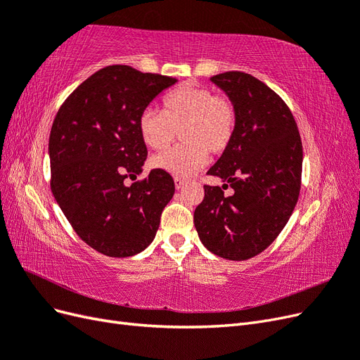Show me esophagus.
Instances as JSON below:
<instances>
[{
    "label": "esophagus",
    "mask_w": 360,
    "mask_h": 360,
    "mask_svg": "<svg viewBox=\"0 0 360 360\" xmlns=\"http://www.w3.org/2000/svg\"><path fill=\"white\" fill-rule=\"evenodd\" d=\"M174 184H176L177 189H181V188L184 186V184H186V180L180 179V177H176V179H174Z\"/></svg>",
    "instance_id": "34e87169"
}]
</instances>
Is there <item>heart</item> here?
<instances>
[{
  "label": "heart",
  "instance_id": "obj_1",
  "mask_svg": "<svg viewBox=\"0 0 360 360\" xmlns=\"http://www.w3.org/2000/svg\"><path fill=\"white\" fill-rule=\"evenodd\" d=\"M237 126V110L226 96L195 82L180 84L163 96L162 111L146 110L139 114L138 130L143 143L167 148L180 130L184 141L151 158V165L176 177H189L200 171L209 151L221 155L230 147Z\"/></svg>",
  "mask_w": 360,
  "mask_h": 360
}]
</instances>
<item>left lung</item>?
<instances>
[{
  "instance_id": "8db88e82",
  "label": "left lung",
  "mask_w": 360,
  "mask_h": 360,
  "mask_svg": "<svg viewBox=\"0 0 360 360\" xmlns=\"http://www.w3.org/2000/svg\"><path fill=\"white\" fill-rule=\"evenodd\" d=\"M237 110L230 147L207 171L235 192L204 186L195 209L200 240L214 255L243 261L271 245L299 200L303 148L290 108L269 86L245 72L212 76Z\"/></svg>"
}]
</instances>
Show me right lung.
Here are the masks:
<instances>
[{
	"label": "right lung",
	"instance_id": "add662e5",
	"mask_svg": "<svg viewBox=\"0 0 360 360\" xmlns=\"http://www.w3.org/2000/svg\"><path fill=\"white\" fill-rule=\"evenodd\" d=\"M177 79L115 64L91 75L56 115L49 135L51 191L75 233L108 257H132L156 236L172 198L168 172L126 186L143 172L147 147L138 118Z\"/></svg>",
	"mask_w": 360,
	"mask_h": 360
}]
</instances>
